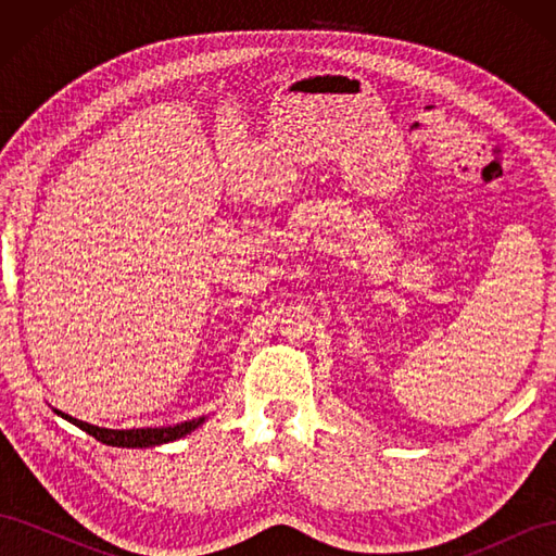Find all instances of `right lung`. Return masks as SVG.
Returning a JSON list of instances; mask_svg holds the SVG:
<instances>
[{
	"label": "right lung",
	"instance_id": "1",
	"mask_svg": "<svg viewBox=\"0 0 556 556\" xmlns=\"http://www.w3.org/2000/svg\"><path fill=\"white\" fill-rule=\"evenodd\" d=\"M60 417L70 419L72 425H76L78 429H83L86 433H90L92 439H97L99 443H106L113 447H153V445H162V443H172L188 435L190 431H194L204 417L199 419H190V422H180L174 427H160V429H104V427H94L83 422V419H76L72 415H64L60 410H55Z\"/></svg>",
	"mask_w": 556,
	"mask_h": 556
}]
</instances>
